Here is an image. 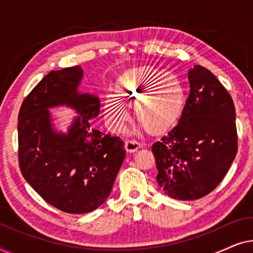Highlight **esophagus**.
<instances>
[{
    "mask_svg": "<svg viewBox=\"0 0 253 253\" xmlns=\"http://www.w3.org/2000/svg\"><path fill=\"white\" fill-rule=\"evenodd\" d=\"M139 147H140V144L138 143L137 140H133V139L126 140V152H129V153L136 152Z\"/></svg>",
    "mask_w": 253,
    "mask_h": 253,
    "instance_id": "obj_1",
    "label": "esophagus"
}]
</instances>
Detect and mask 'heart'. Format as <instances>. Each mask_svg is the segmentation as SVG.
Masks as SVG:
<instances>
[{
	"label": "heart",
	"instance_id": "heart-1",
	"mask_svg": "<svg viewBox=\"0 0 253 253\" xmlns=\"http://www.w3.org/2000/svg\"><path fill=\"white\" fill-rule=\"evenodd\" d=\"M115 91L121 100L134 103L138 124L150 133H161L174 126L185 107V91L177 76L147 65L131 69L121 76ZM103 108L107 120L117 126L124 115L120 102L108 96Z\"/></svg>",
	"mask_w": 253,
	"mask_h": 253
}]
</instances>
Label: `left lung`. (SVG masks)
<instances>
[{
	"instance_id": "1",
	"label": "left lung",
	"mask_w": 253,
	"mask_h": 253,
	"mask_svg": "<svg viewBox=\"0 0 253 253\" xmlns=\"http://www.w3.org/2000/svg\"><path fill=\"white\" fill-rule=\"evenodd\" d=\"M189 83L178 123L152 145L158 184L178 200H196L212 192L237 153L236 115L229 93L202 65L190 69Z\"/></svg>"
}]
</instances>
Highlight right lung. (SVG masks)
<instances>
[{"instance_id":"1","label":"right lung","mask_w":253,"mask_h":253,"mask_svg":"<svg viewBox=\"0 0 253 253\" xmlns=\"http://www.w3.org/2000/svg\"><path fill=\"white\" fill-rule=\"evenodd\" d=\"M81 67L50 71L24 99L18 114V161L26 182L63 212H92L108 198L126 158L122 139L100 132L91 120L100 112L95 95L79 93ZM79 113L68 134L51 126L49 108Z\"/></svg>"}]
</instances>
